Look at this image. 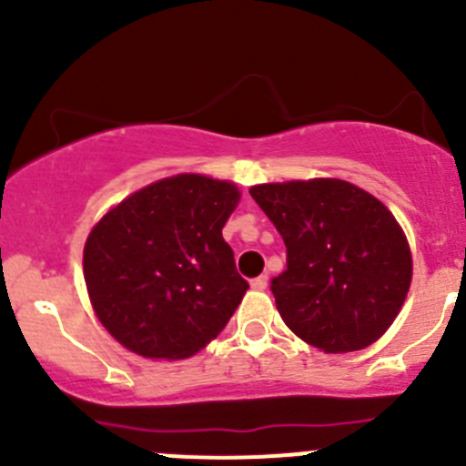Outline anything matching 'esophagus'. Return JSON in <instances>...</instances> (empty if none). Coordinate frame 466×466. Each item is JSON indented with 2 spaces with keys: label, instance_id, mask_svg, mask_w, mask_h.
Wrapping results in <instances>:
<instances>
[{
  "label": "esophagus",
  "instance_id": "obj_1",
  "mask_svg": "<svg viewBox=\"0 0 466 466\" xmlns=\"http://www.w3.org/2000/svg\"><path fill=\"white\" fill-rule=\"evenodd\" d=\"M250 286L255 290H266L268 289V277L266 275H259V277H257V279L250 281Z\"/></svg>",
  "mask_w": 466,
  "mask_h": 466
}]
</instances>
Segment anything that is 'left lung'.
Returning a JSON list of instances; mask_svg holds the SVG:
<instances>
[{
	"label": "left lung",
	"mask_w": 466,
	"mask_h": 466,
	"mask_svg": "<svg viewBox=\"0 0 466 466\" xmlns=\"http://www.w3.org/2000/svg\"><path fill=\"white\" fill-rule=\"evenodd\" d=\"M250 196L286 243V270L270 286L286 327L324 354L377 342L412 281L410 246L392 211L338 177L266 182Z\"/></svg>",
	"instance_id": "1"
}]
</instances>
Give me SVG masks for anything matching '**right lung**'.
<instances>
[{"instance_id":"1","label":"right lung","mask_w":466,"mask_h":466,"mask_svg":"<svg viewBox=\"0 0 466 466\" xmlns=\"http://www.w3.org/2000/svg\"><path fill=\"white\" fill-rule=\"evenodd\" d=\"M238 200L234 182L177 173L110 207L89 229V304L119 345L180 360L223 331L248 290L223 238Z\"/></svg>"}]
</instances>
